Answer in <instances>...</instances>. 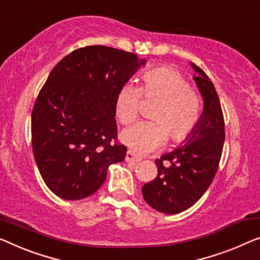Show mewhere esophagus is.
Returning a JSON list of instances; mask_svg holds the SVG:
<instances>
[{"label": "esophagus", "instance_id": "obj_1", "mask_svg": "<svg viewBox=\"0 0 260 260\" xmlns=\"http://www.w3.org/2000/svg\"><path fill=\"white\" fill-rule=\"evenodd\" d=\"M125 161L126 162H139V161H141V158L138 157L137 155H135L133 152H132V150H128V152L126 153Z\"/></svg>", "mask_w": 260, "mask_h": 260}]
</instances>
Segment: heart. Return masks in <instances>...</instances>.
I'll return each mask as SVG.
<instances>
[{
    "label": "heart",
    "instance_id": "b5f03b06",
    "mask_svg": "<svg viewBox=\"0 0 260 260\" xmlns=\"http://www.w3.org/2000/svg\"><path fill=\"white\" fill-rule=\"evenodd\" d=\"M158 98L150 118L121 133V141L139 155L157 150L167 141L168 134L175 142L184 140L195 128L201 115V96L190 87L179 71L156 68L142 76L141 88L132 83L123 84L115 99L114 112L118 121L129 125L138 118L142 99Z\"/></svg>",
    "mask_w": 260,
    "mask_h": 260
}]
</instances>
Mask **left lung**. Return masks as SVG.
<instances>
[{
	"label": "left lung",
	"mask_w": 260,
	"mask_h": 260,
	"mask_svg": "<svg viewBox=\"0 0 260 260\" xmlns=\"http://www.w3.org/2000/svg\"><path fill=\"white\" fill-rule=\"evenodd\" d=\"M190 64L203 98L202 115L183 146L155 160L157 176L142 187L146 202L168 215L187 210L207 191L218 169L225 140L223 112L214 84L202 69Z\"/></svg>",
	"instance_id": "8db88e82"
}]
</instances>
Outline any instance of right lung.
Segmentation results:
<instances>
[{"mask_svg":"<svg viewBox=\"0 0 260 260\" xmlns=\"http://www.w3.org/2000/svg\"><path fill=\"white\" fill-rule=\"evenodd\" d=\"M146 64L110 46L77 49L58 63L41 88L31 113L35 161L50 190L76 201L94 193L112 164L126 156L117 142L115 99Z\"/></svg>","mask_w":260,"mask_h":260,"instance_id":"1","label":"right lung"}]
</instances>
